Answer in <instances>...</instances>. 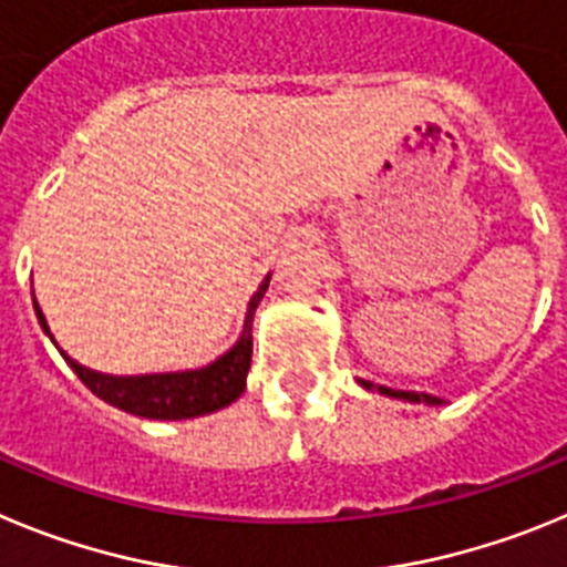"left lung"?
I'll list each match as a JSON object with an SVG mask.
<instances>
[{"mask_svg":"<svg viewBox=\"0 0 567 567\" xmlns=\"http://www.w3.org/2000/svg\"><path fill=\"white\" fill-rule=\"evenodd\" d=\"M361 386H367V390H375L381 392V395H390V398H401V401H412V404H432V406H441L443 401L435 395H426V392H404V390H390V386H372L370 381H361Z\"/></svg>","mask_w":567,"mask_h":567,"instance_id":"obj_1","label":"left lung"}]
</instances>
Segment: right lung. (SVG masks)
I'll return each instance as SVG.
<instances>
[{
    "label": "right lung",
    "mask_w": 567,
    "mask_h": 567,
    "mask_svg": "<svg viewBox=\"0 0 567 567\" xmlns=\"http://www.w3.org/2000/svg\"><path fill=\"white\" fill-rule=\"evenodd\" d=\"M268 282H271V274L265 277V282L259 285V290L251 296V302H248L246 324H243V336H239L237 344L226 355H220L217 361L203 367V370L157 372V375H104V372L81 367L64 350H61V355L68 359L75 375L101 401L118 406V410L130 412V415L152 417V421H183V417L208 415V412H217L231 404V401H237L243 395V390H246V375L248 367H251L254 350V310L262 302ZM35 316H39V324H42L44 333L50 336L48 319H44L39 305H35Z\"/></svg>",
    "instance_id": "obj_1"
}]
</instances>
